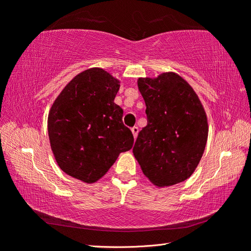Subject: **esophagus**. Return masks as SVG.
I'll return each mask as SVG.
<instances>
[{
  "instance_id": "34e87169",
  "label": "esophagus",
  "mask_w": 251,
  "mask_h": 251,
  "mask_svg": "<svg viewBox=\"0 0 251 251\" xmlns=\"http://www.w3.org/2000/svg\"><path fill=\"white\" fill-rule=\"evenodd\" d=\"M130 130H131V133H133V136H134V138H136V137H137V134H138V127H136V126H134V127H131V128H130Z\"/></svg>"
}]
</instances>
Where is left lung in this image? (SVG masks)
Returning <instances> with one entry per match:
<instances>
[{
  "label": "left lung",
  "mask_w": 251,
  "mask_h": 251,
  "mask_svg": "<svg viewBox=\"0 0 251 251\" xmlns=\"http://www.w3.org/2000/svg\"><path fill=\"white\" fill-rule=\"evenodd\" d=\"M137 85L147 125L136 139L134 156L151 184L176 185L192 176L205 151V108L188 82L174 72L139 77Z\"/></svg>",
  "instance_id": "8db88e82"
}]
</instances>
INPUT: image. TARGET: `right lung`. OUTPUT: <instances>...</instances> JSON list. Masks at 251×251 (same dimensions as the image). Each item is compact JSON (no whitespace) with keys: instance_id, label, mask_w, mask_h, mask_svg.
<instances>
[{"instance_id":"add662e5","label":"right lung","mask_w":251,"mask_h":251,"mask_svg":"<svg viewBox=\"0 0 251 251\" xmlns=\"http://www.w3.org/2000/svg\"><path fill=\"white\" fill-rule=\"evenodd\" d=\"M121 80L100 67L75 76L54 100L48 118L50 148L59 168L86 184L100 179L134 137L114 103Z\"/></svg>"}]
</instances>
